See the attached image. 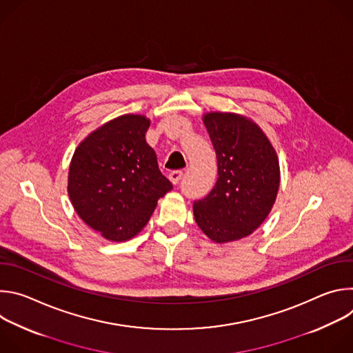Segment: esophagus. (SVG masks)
Masks as SVG:
<instances>
[{"mask_svg": "<svg viewBox=\"0 0 353 353\" xmlns=\"http://www.w3.org/2000/svg\"><path fill=\"white\" fill-rule=\"evenodd\" d=\"M183 172L181 170H173L169 173V180L172 181V184H177L181 180Z\"/></svg>", "mask_w": 353, "mask_h": 353, "instance_id": "esophagus-1", "label": "esophagus"}]
</instances>
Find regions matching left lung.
<instances>
[{"label": "left lung", "instance_id": "left-lung-1", "mask_svg": "<svg viewBox=\"0 0 353 353\" xmlns=\"http://www.w3.org/2000/svg\"><path fill=\"white\" fill-rule=\"evenodd\" d=\"M218 159V181L192 205L198 228L215 243L253 233L270 215L279 190V161L270 138L237 113L203 116Z\"/></svg>", "mask_w": 353, "mask_h": 353}]
</instances>
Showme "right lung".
Wrapping results in <instances>:
<instances>
[{"instance_id": "1", "label": "right lung", "mask_w": 353, "mask_h": 353, "mask_svg": "<svg viewBox=\"0 0 353 353\" xmlns=\"http://www.w3.org/2000/svg\"><path fill=\"white\" fill-rule=\"evenodd\" d=\"M149 125L142 114L119 116L92 131L72 155L71 204L90 229L110 241L137 236L158 199L172 190L145 139Z\"/></svg>"}]
</instances>
